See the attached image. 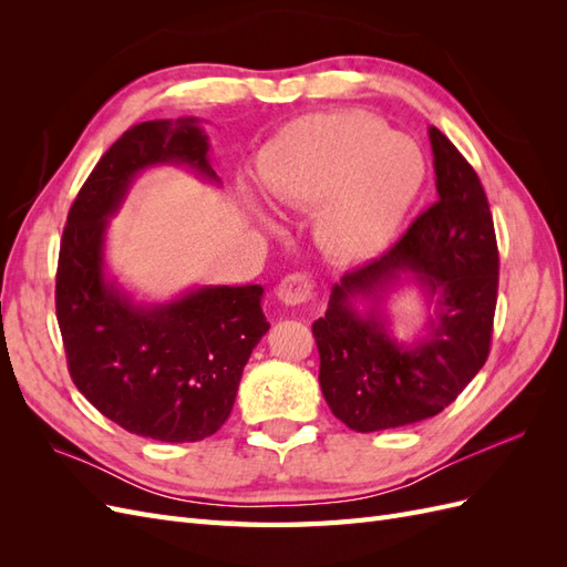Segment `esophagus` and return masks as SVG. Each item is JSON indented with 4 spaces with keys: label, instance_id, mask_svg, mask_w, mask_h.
<instances>
[{
    "label": "esophagus",
    "instance_id": "obj_1",
    "mask_svg": "<svg viewBox=\"0 0 567 567\" xmlns=\"http://www.w3.org/2000/svg\"><path fill=\"white\" fill-rule=\"evenodd\" d=\"M312 296V281L305 274H288L277 286V298L286 307H300Z\"/></svg>",
    "mask_w": 567,
    "mask_h": 567
}]
</instances>
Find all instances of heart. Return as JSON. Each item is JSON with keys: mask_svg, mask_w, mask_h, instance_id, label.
<instances>
[{"mask_svg": "<svg viewBox=\"0 0 567 567\" xmlns=\"http://www.w3.org/2000/svg\"><path fill=\"white\" fill-rule=\"evenodd\" d=\"M423 177L414 142L354 111L293 120L257 161V182L271 203L317 208V244L340 265L364 262L392 241ZM260 219L271 229V219Z\"/></svg>", "mask_w": 567, "mask_h": 567, "instance_id": "heart-1", "label": "heart"}]
</instances>
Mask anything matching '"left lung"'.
<instances>
[{"instance_id":"obj_1","label":"left lung","mask_w":567,"mask_h":567,"mask_svg":"<svg viewBox=\"0 0 567 567\" xmlns=\"http://www.w3.org/2000/svg\"><path fill=\"white\" fill-rule=\"evenodd\" d=\"M437 203L379 260L342 274L312 323L319 385L333 416L375 433L437 416L485 367L499 286L489 203L475 169L437 127ZM404 282L422 288L429 317L414 343L391 336L384 302Z\"/></svg>"}]
</instances>
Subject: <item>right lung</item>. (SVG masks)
<instances>
[{
	"instance_id": "right-lung-1",
	"label": "right lung",
	"mask_w": 567,
	"mask_h": 567,
	"mask_svg": "<svg viewBox=\"0 0 567 567\" xmlns=\"http://www.w3.org/2000/svg\"><path fill=\"white\" fill-rule=\"evenodd\" d=\"M198 117L148 120L101 156L68 213L56 271V319L73 383L127 433L198 442L231 414L252 348L269 331L262 286H198L136 302L106 274L109 219L134 177L184 165L219 184Z\"/></svg>"
}]
</instances>
